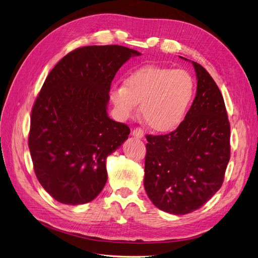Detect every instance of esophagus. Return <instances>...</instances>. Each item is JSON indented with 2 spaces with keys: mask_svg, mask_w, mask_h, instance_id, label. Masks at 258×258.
Here are the masks:
<instances>
[{
  "mask_svg": "<svg viewBox=\"0 0 258 258\" xmlns=\"http://www.w3.org/2000/svg\"><path fill=\"white\" fill-rule=\"evenodd\" d=\"M132 136L138 138V139H142L144 137V130L142 128H136L132 131Z\"/></svg>",
  "mask_w": 258,
  "mask_h": 258,
  "instance_id": "esophagus-1",
  "label": "esophagus"
}]
</instances>
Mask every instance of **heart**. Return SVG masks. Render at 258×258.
Listing matches in <instances>:
<instances>
[{"label": "heart", "instance_id": "b5f03b06", "mask_svg": "<svg viewBox=\"0 0 258 258\" xmlns=\"http://www.w3.org/2000/svg\"><path fill=\"white\" fill-rule=\"evenodd\" d=\"M195 82L184 70L145 66L131 73L124 86H113L110 99L121 119L136 114L138 104L152 129L167 132L183 122L192 103Z\"/></svg>", "mask_w": 258, "mask_h": 258}]
</instances>
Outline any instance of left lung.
<instances>
[{
  "label": "left lung",
  "instance_id": "obj_1",
  "mask_svg": "<svg viewBox=\"0 0 258 258\" xmlns=\"http://www.w3.org/2000/svg\"><path fill=\"white\" fill-rule=\"evenodd\" d=\"M191 63L197 92L185 119L168 135L146 136L144 188L156 207L174 215L191 213L214 196L230 158L221 90L204 67Z\"/></svg>",
  "mask_w": 258,
  "mask_h": 258
}]
</instances>
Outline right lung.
Here are the masks:
<instances>
[{
    "label": "right lung",
    "mask_w": 258,
    "mask_h": 258,
    "mask_svg": "<svg viewBox=\"0 0 258 258\" xmlns=\"http://www.w3.org/2000/svg\"><path fill=\"white\" fill-rule=\"evenodd\" d=\"M140 54L118 45L85 46L46 77L31 112L29 148L38 182L61 204H87L103 189L107 156L130 134L108 117V92L120 67Z\"/></svg>",
    "instance_id": "obj_1"
}]
</instances>
